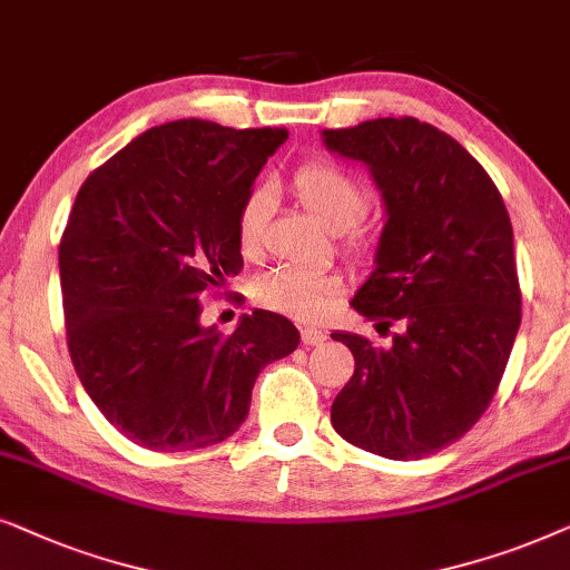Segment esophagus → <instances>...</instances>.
Listing matches in <instances>:
<instances>
[{
    "instance_id": "obj_1",
    "label": "esophagus",
    "mask_w": 570,
    "mask_h": 570,
    "mask_svg": "<svg viewBox=\"0 0 570 570\" xmlns=\"http://www.w3.org/2000/svg\"><path fill=\"white\" fill-rule=\"evenodd\" d=\"M325 341V333L317 328H302V344L305 346H317Z\"/></svg>"
}]
</instances>
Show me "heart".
I'll list each match as a JSON object with an SVG mask.
<instances>
[{"mask_svg": "<svg viewBox=\"0 0 570 570\" xmlns=\"http://www.w3.org/2000/svg\"><path fill=\"white\" fill-rule=\"evenodd\" d=\"M292 193L325 229L344 232L348 247H356V224L370 210V189L338 164L315 158L302 164L292 177ZM271 195L265 187L249 189L237 214V239L242 253L253 255L263 245ZM341 281L333 273L302 271L281 265L263 273L255 284V299L263 307L289 315L294 321H321L336 305Z\"/></svg>", "mask_w": 570, "mask_h": 570, "instance_id": "1", "label": "heart"}]
</instances>
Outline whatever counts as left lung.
<instances>
[{"label": "left lung", "mask_w": 570, "mask_h": 570, "mask_svg": "<svg viewBox=\"0 0 570 570\" xmlns=\"http://www.w3.org/2000/svg\"><path fill=\"white\" fill-rule=\"evenodd\" d=\"M323 140L370 166L389 214L352 307L377 331L401 323L389 348L331 333L354 354L333 430L377 456L424 459L474 428L505 373L521 323L511 218L482 164L428 121L370 119Z\"/></svg>", "instance_id": "left-lung-1"}]
</instances>
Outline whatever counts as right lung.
Here are the masks:
<instances>
[{
    "label": "right lung",
    "instance_id": "1",
    "mask_svg": "<svg viewBox=\"0 0 570 570\" xmlns=\"http://www.w3.org/2000/svg\"><path fill=\"white\" fill-rule=\"evenodd\" d=\"M286 130L206 119L142 132L82 181L59 242L67 346L106 420L150 451L222 443L299 331L255 309L224 336L200 302L242 271L237 214Z\"/></svg>",
    "mask_w": 570,
    "mask_h": 570
}]
</instances>
